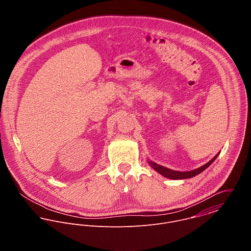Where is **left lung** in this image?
<instances>
[{"mask_svg":"<svg viewBox=\"0 0 251 251\" xmlns=\"http://www.w3.org/2000/svg\"><path fill=\"white\" fill-rule=\"evenodd\" d=\"M219 152L215 155V157L213 159H211L208 163L204 164L203 166L195 169V170H191V171H186V172H179V171H174V170H171L169 168H166L164 166H161L159 164H156L152 161H149V164L157 172L159 173L160 175L164 176L165 178H168V179H189V178H192V177H195L196 175L200 174L201 172H203L205 169H207L214 161L215 160V158L218 156Z\"/></svg>","mask_w":251,"mask_h":251,"instance_id":"left-lung-1","label":"left lung"}]
</instances>
